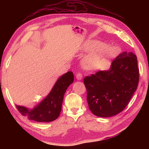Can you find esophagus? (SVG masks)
Wrapping results in <instances>:
<instances>
[{
	"label": "esophagus",
	"instance_id": "1",
	"mask_svg": "<svg viewBox=\"0 0 149 149\" xmlns=\"http://www.w3.org/2000/svg\"><path fill=\"white\" fill-rule=\"evenodd\" d=\"M76 78L77 80H81L83 78V74L81 72H78L76 75Z\"/></svg>",
	"mask_w": 149,
	"mask_h": 149
}]
</instances>
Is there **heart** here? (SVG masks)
Here are the masks:
<instances>
[{"instance_id":"b5f03b06","label":"heart","mask_w":149,"mask_h":149,"mask_svg":"<svg viewBox=\"0 0 149 149\" xmlns=\"http://www.w3.org/2000/svg\"><path fill=\"white\" fill-rule=\"evenodd\" d=\"M103 43L91 41L86 43L83 46L85 51L90 50L89 53L83 59V65L90 70L106 69L109 66V59L115 56L117 49L113 47L106 48Z\"/></svg>"}]
</instances>
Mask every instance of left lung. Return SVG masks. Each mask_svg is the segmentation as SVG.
Instances as JSON below:
<instances>
[{
    "mask_svg": "<svg viewBox=\"0 0 149 149\" xmlns=\"http://www.w3.org/2000/svg\"><path fill=\"white\" fill-rule=\"evenodd\" d=\"M140 72L132 52H122L107 70H99L84 79L87 102L93 115L109 117L125 109L136 90Z\"/></svg>",
    "mask_w": 149,
    "mask_h": 149,
    "instance_id": "left-lung-1",
    "label": "left lung"
}]
</instances>
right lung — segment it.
Masks as SVG:
<instances>
[{"label":"right lung","instance_id":"obj_1","mask_svg":"<svg viewBox=\"0 0 149 149\" xmlns=\"http://www.w3.org/2000/svg\"><path fill=\"white\" fill-rule=\"evenodd\" d=\"M74 82L72 72H68L57 81L47 97L34 109L29 110L16 105L18 111L29 120L38 122H50L58 118L61 111L63 97L68 87Z\"/></svg>","mask_w":149,"mask_h":149}]
</instances>
